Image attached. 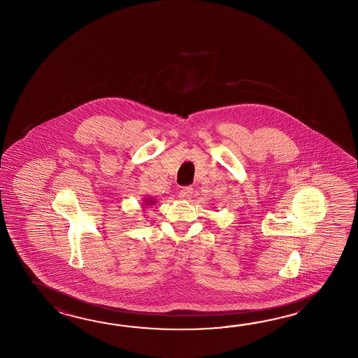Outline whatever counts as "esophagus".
Wrapping results in <instances>:
<instances>
[{
    "instance_id": "34e87169",
    "label": "esophagus",
    "mask_w": 358,
    "mask_h": 358,
    "mask_svg": "<svg viewBox=\"0 0 358 358\" xmlns=\"http://www.w3.org/2000/svg\"><path fill=\"white\" fill-rule=\"evenodd\" d=\"M192 187H182L181 190H180V192H178V196L181 197V199H183V200H189V199H191V196H192Z\"/></svg>"
}]
</instances>
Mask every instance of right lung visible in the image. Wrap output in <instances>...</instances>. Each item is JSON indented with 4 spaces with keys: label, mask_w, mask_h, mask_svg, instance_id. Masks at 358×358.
I'll list each match as a JSON object with an SVG mask.
<instances>
[{
    "label": "right lung",
    "mask_w": 358,
    "mask_h": 358,
    "mask_svg": "<svg viewBox=\"0 0 358 358\" xmlns=\"http://www.w3.org/2000/svg\"><path fill=\"white\" fill-rule=\"evenodd\" d=\"M146 204H148V205H153L154 204V200H148V201H146Z\"/></svg>",
    "instance_id": "add662e5"
}]
</instances>
